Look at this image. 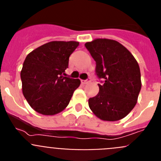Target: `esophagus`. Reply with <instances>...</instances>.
Segmentation results:
<instances>
[{"label": "esophagus", "instance_id": "34e87169", "mask_svg": "<svg viewBox=\"0 0 161 161\" xmlns=\"http://www.w3.org/2000/svg\"><path fill=\"white\" fill-rule=\"evenodd\" d=\"M81 82L83 84H87L89 83V82H90V80H81Z\"/></svg>", "mask_w": 161, "mask_h": 161}]
</instances>
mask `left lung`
I'll use <instances>...</instances> for the list:
<instances>
[{
    "instance_id": "left-lung-1",
    "label": "left lung",
    "mask_w": 161,
    "mask_h": 161,
    "mask_svg": "<svg viewBox=\"0 0 161 161\" xmlns=\"http://www.w3.org/2000/svg\"><path fill=\"white\" fill-rule=\"evenodd\" d=\"M96 61V74L104 83L99 92L89 99V106L97 117L114 122L123 119L137 103L141 89L138 62L119 42L96 38L85 44Z\"/></svg>"
}]
</instances>
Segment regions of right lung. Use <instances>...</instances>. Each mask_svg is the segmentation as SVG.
Instances as JSON below:
<instances>
[{
    "label": "right lung",
    "mask_w": 161,
    "mask_h": 161,
    "mask_svg": "<svg viewBox=\"0 0 161 161\" xmlns=\"http://www.w3.org/2000/svg\"><path fill=\"white\" fill-rule=\"evenodd\" d=\"M75 41H52L29 53L21 71L22 93L30 106L43 115L60 113L68 106L79 79L65 76Z\"/></svg>",
    "instance_id": "add662e5"
}]
</instances>
